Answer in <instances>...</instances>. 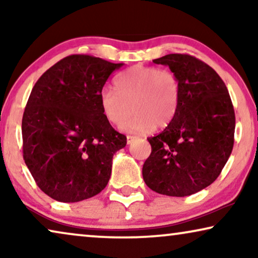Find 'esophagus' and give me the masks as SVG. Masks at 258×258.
Returning a JSON list of instances; mask_svg holds the SVG:
<instances>
[{"label":"esophagus","mask_w":258,"mask_h":258,"mask_svg":"<svg viewBox=\"0 0 258 258\" xmlns=\"http://www.w3.org/2000/svg\"><path fill=\"white\" fill-rule=\"evenodd\" d=\"M136 139V137L135 136H126V143H128V144H130V143H132L133 142V141L134 140H135Z\"/></svg>","instance_id":"esophagus-1"}]
</instances>
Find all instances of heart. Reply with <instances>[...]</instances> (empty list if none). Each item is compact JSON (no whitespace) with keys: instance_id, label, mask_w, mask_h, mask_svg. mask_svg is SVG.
<instances>
[{"instance_id":"1","label":"heart","mask_w":258,"mask_h":258,"mask_svg":"<svg viewBox=\"0 0 258 258\" xmlns=\"http://www.w3.org/2000/svg\"><path fill=\"white\" fill-rule=\"evenodd\" d=\"M116 89L104 87L100 103L105 118L112 124L122 123L123 132L148 133L157 125L165 128L174 119L179 102V83L167 69L135 66L115 81Z\"/></svg>"}]
</instances>
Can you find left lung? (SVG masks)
<instances>
[{
    "label": "left lung",
    "mask_w": 258,
    "mask_h": 258,
    "mask_svg": "<svg viewBox=\"0 0 258 258\" xmlns=\"http://www.w3.org/2000/svg\"><path fill=\"white\" fill-rule=\"evenodd\" d=\"M153 62L177 77L179 102L174 119L148 139L151 154L143 179L162 195L189 196L210 185L227 163L234 147V107L223 81L201 59L169 54Z\"/></svg>",
    "instance_id": "left-lung-1"
}]
</instances>
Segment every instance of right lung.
I'll return each instance as SVG.
<instances>
[{"instance_id": "right-lung-1", "label": "right lung", "mask_w": 258, "mask_h": 258, "mask_svg": "<svg viewBox=\"0 0 258 258\" xmlns=\"http://www.w3.org/2000/svg\"><path fill=\"white\" fill-rule=\"evenodd\" d=\"M90 55H70L42 75L22 118L23 158L42 191L58 202H80L101 192L112 156L126 144L102 111L100 93L114 70Z\"/></svg>"}]
</instances>
